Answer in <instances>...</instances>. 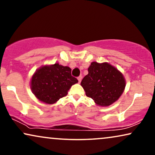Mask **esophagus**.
<instances>
[{"label":"esophagus","instance_id":"1","mask_svg":"<svg viewBox=\"0 0 155 155\" xmlns=\"http://www.w3.org/2000/svg\"><path fill=\"white\" fill-rule=\"evenodd\" d=\"M78 82H79V83H80L82 80V76H79V77L78 78Z\"/></svg>","mask_w":155,"mask_h":155}]
</instances>
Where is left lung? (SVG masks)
Returning a JSON list of instances; mask_svg holds the SVG:
<instances>
[{
    "instance_id": "8db88e82",
    "label": "left lung",
    "mask_w": 155,
    "mask_h": 155,
    "mask_svg": "<svg viewBox=\"0 0 155 155\" xmlns=\"http://www.w3.org/2000/svg\"><path fill=\"white\" fill-rule=\"evenodd\" d=\"M81 86L87 96L97 105L108 107L117 101L124 92L126 80L119 71L108 63L92 62Z\"/></svg>"
}]
</instances>
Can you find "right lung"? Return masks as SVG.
Instances as JSON below:
<instances>
[{
  "mask_svg": "<svg viewBox=\"0 0 155 155\" xmlns=\"http://www.w3.org/2000/svg\"><path fill=\"white\" fill-rule=\"evenodd\" d=\"M77 82L69 67L55 63L36 71L31 80V90L39 101L52 104L66 96L71 86Z\"/></svg>",
  "mask_w": 155,
  "mask_h": 155,
  "instance_id": "obj_1",
  "label": "right lung"
}]
</instances>
